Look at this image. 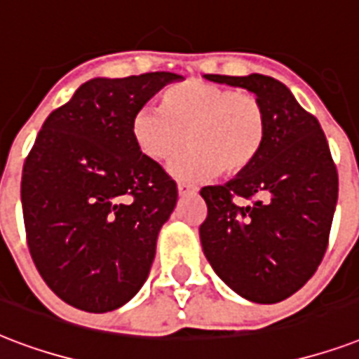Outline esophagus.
<instances>
[{
    "label": "esophagus",
    "mask_w": 359,
    "mask_h": 359,
    "mask_svg": "<svg viewBox=\"0 0 359 359\" xmlns=\"http://www.w3.org/2000/svg\"><path fill=\"white\" fill-rule=\"evenodd\" d=\"M196 186L191 184H184V182H179V194L180 196H186V194H196Z\"/></svg>",
    "instance_id": "esophagus-1"
}]
</instances>
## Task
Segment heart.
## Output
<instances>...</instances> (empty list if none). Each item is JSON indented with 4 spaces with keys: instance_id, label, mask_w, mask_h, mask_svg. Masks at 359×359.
<instances>
[{
    "instance_id": "b5f03b06",
    "label": "heart",
    "mask_w": 359,
    "mask_h": 359,
    "mask_svg": "<svg viewBox=\"0 0 359 359\" xmlns=\"http://www.w3.org/2000/svg\"><path fill=\"white\" fill-rule=\"evenodd\" d=\"M137 149L156 161L171 160L180 179L245 173L258 160L267 139V113L254 94L207 81L171 84L160 109L147 107L131 118Z\"/></svg>"
}]
</instances>
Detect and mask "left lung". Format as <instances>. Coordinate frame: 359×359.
Wrapping results in <instances>:
<instances>
[{
  "label": "left lung",
  "mask_w": 359,
  "mask_h": 359,
  "mask_svg": "<svg viewBox=\"0 0 359 359\" xmlns=\"http://www.w3.org/2000/svg\"><path fill=\"white\" fill-rule=\"evenodd\" d=\"M254 92L267 113L264 150L245 173L205 186L207 218L199 226L203 252L216 275L254 303H278L307 283L324 258L339 175L318 120L283 82L205 75ZM235 197L253 203L241 208Z\"/></svg>",
  "instance_id": "left-lung-1"
}]
</instances>
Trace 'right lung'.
Instances as JSON below:
<instances>
[{"instance_id": "add662e5", "label": "right lung", "mask_w": 359, "mask_h": 359, "mask_svg": "<svg viewBox=\"0 0 359 359\" xmlns=\"http://www.w3.org/2000/svg\"><path fill=\"white\" fill-rule=\"evenodd\" d=\"M180 75L92 79L54 109L24 160L22 215L46 286L86 313L122 307L154 262L177 182L137 149L131 118Z\"/></svg>"}]
</instances>
